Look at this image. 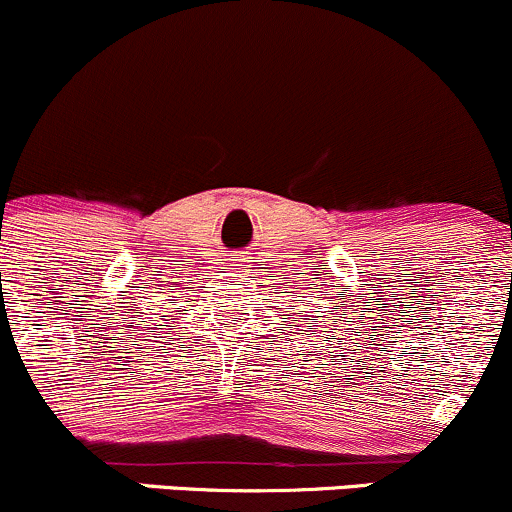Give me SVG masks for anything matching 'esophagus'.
Listing matches in <instances>:
<instances>
[{
	"label": "esophagus",
	"instance_id": "esophagus-1",
	"mask_svg": "<svg viewBox=\"0 0 512 512\" xmlns=\"http://www.w3.org/2000/svg\"><path fill=\"white\" fill-rule=\"evenodd\" d=\"M232 261L236 263V266H241V263H244V258H241V256H234V258H232Z\"/></svg>",
	"mask_w": 512,
	"mask_h": 512
}]
</instances>
